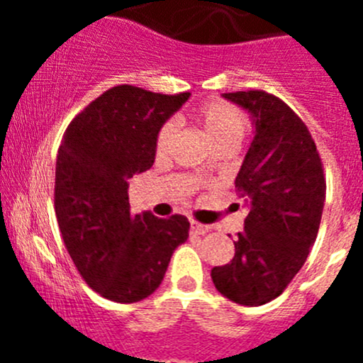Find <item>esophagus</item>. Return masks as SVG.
<instances>
[{
  "label": "esophagus",
  "mask_w": 363,
  "mask_h": 363,
  "mask_svg": "<svg viewBox=\"0 0 363 363\" xmlns=\"http://www.w3.org/2000/svg\"><path fill=\"white\" fill-rule=\"evenodd\" d=\"M189 226H191V233H196V235H203V233H207L208 230H211V226L199 223L196 219H191V221H189Z\"/></svg>",
  "instance_id": "1"
}]
</instances>
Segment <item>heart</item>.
Returning <instances> with one entry per match:
<instances>
[{
	"mask_svg": "<svg viewBox=\"0 0 363 363\" xmlns=\"http://www.w3.org/2000/svg\"><path fill=\"white\" fill-rule=\"evenodd\" d=\"M191 117L203 128L205 135L214 147H218V145L237 147L242 142L247 126H250L246 116L239 108L221 100L202 101L193 108ZM175 131H177V128H175L174 121H167V123L161 124L155 142L156 155H167L172 142H174Z\"/></svg>",
	"mask_w": 363,
	"mask_h": 363,
	"instance_id": "1",
	"label": "heart"
}]
</instances>
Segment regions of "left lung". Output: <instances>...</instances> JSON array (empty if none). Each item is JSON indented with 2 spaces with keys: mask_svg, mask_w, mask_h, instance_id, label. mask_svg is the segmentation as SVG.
Returning a JSON list of instances; mask_svg holds the SVG:
<instances>
[{
  "mask_svg": "<svg viewBox=\"0 0 363 363\" xmlns=\"http://www.w3.org/2000/svg\"><path fill=\"white\" fill-rule=\"evenodd\" d=\"M223 96L255 117V138L235 179L246 200L235 255L211 270L216 290L242 306H263L294 281L320 230L327 181L306 123L263 89Z\"/></svg>",
  "mask_w": 363,
  "mask_h": 363,
  "instance_id": "obj_1",
  "label": "left lung"
}]
</instances>
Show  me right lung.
<instances>
[{
  "label": "right lung",
  "instance_id": "obj_1",
  "mask_svg": "<svg viewBox=\"0 0 363 363\" xmlns=\"http://www.w3.org/2000/svg\"><path fill=\"white\" fill-rule=\"evenodd\" d=\"M188 98L116 86L73 117L57 149L61 237L87 286L113 302L155 294L172 252L189 235L186 216L131 214L128 199V181L155 163L160 126Z\"/></svg>",
  "mask_w": 363,
  "mask_h": 363
}]
</instances>
